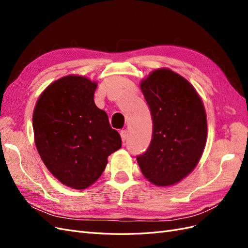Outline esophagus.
Here are the masks:
<instances>
[{
  "label": "esophagus",
  "instance_id": "34e87169",
  "mask_svg": "<svg viewBox=\"0 0 248 248\" xmlns=\"http://www.w3.org/2000/svg\"><path fill=\"white\" fill-rule=\"evenodd\" d=\"M120 136H121V139H122L123 142H125V140L127 139V136H128V131H127V130H122L121 132H120Z\"/></svg>",
  "mask_w": 248,
  "mask_h": 248
}]
</instances>
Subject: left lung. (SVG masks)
I'll list each match as a JSON object with an SVG mask.
<instances>
[{
  "label": "left lung",
  "instance_id": "1",
  "mask_svg": "<svg viewBox=\"0 0 248 248\" xmlns=\"http://www.w3.org/2000/svg\"><path fill=\"white\" fill-rule=\"evenodd\" d=\"M151 111L152 140L139 166L150 182L169 186L197 167L207 139L204 104L194 88L170 69H157L141 81Z\"/></svg>",
  "mask_w": 248,
  "mask_h": 248
}]
</instances>
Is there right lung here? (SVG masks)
Here are the masks:
<instances>
[{
  "label": "right lung",
  "mask_w": 248,
  "mask_h": 248,
  "mask_svg": "<svg viewBox=\"0 0 248 248\" xmlns=\"http://www.w3.org/2000/svg\"><path fill=\"white\" fill-rule=\"evenodd\" d=\"M97 84L68 76L50 84L33 114L35 144L42 161L60 182L85 189L97 181L108 157L122 146L107 112L96 107Z\"/></svg>",
  "instance_id": "obj_1"
}]
</instances>
